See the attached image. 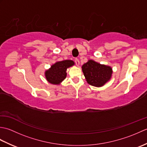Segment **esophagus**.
<instances>
[{
    "label": "esophagus",
    "mask_w": 147,
    "mask_h": 147,
    "mask_svg": "<svg viewBox=\"0 0 147 147\" xmlns=\"http://www.w3.org/2000/svg\"><path fill=\"white\" fill-rule=\"evenodd\" d=\"M74 62H75V63L76 64L77 66H78V65H80V61L78 59H75V60H74Z\"/></svg>",
    "instance_id": "1"
}]
</instances>
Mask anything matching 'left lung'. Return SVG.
<instances>
[{"label":"left lung","instance_id":"8db88e82","mask_svg":"<svg viewBox=\"0 0 147 147\" xmlns=\"http://www.w3.org/2000/svg\"><path fill=\"white\" fill-rule=\"evenodd\" d=\"M84 76L88 84L94 86H102L111 79L112 68L90 60L82 66Z\"/></svg>","mask_w":147,"mask_h":147}]
</instances>
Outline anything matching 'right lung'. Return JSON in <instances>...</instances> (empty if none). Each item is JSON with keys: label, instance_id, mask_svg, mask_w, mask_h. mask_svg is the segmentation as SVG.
<instances>
[{"label": "right lung", "instance_id": "add662e5", "mask_svg": "<svg viewBox=\"0 0 147 147\" xmlns=\"http://www.w3.org/2000/svg\"><path fill=\"white\" fill-rule=\"evenodd\" d=\"M74 62L71 60H65L56 62L51 69L45 72V77L49 83L58 85L66 77L67 68L74 65Z\"/></svg>", "mask_w": 147, "mask_h": 147}]
</instances>
